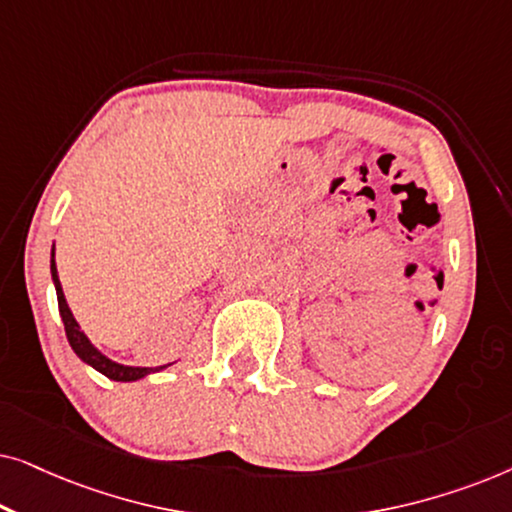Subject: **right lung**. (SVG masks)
<instances>
[{
  "instance_id": "1",
  "label": "right lung",
  "mask_w": 512,
  "mask_h": 512,
  "mask_svg": "<svg viewBox=\"0 0 512 512\" xmlns=\"http://www.w3.org/2000/svg\"><path fill=\"white\" fill-rule=\"evenodd\" d=\"M51 279H53L55 293H58V310H60L62 324H65V333H67L69 347L74 349V354L79 356L83 363H88L90 368H95L97 373H102L104 377H109V380H114V382H135V380H142V377H146V375L160 373V370H165L167 366H172V363H165V366H158V368L123 366V363H118L114 359H109V356H104L100 349H97L93 342L88 340V335L81 331L79 321L74 319L72 310H69L65 291H62V284H60V277H58V268H55V244H53V249H51Z\"/></svg>"
}]
</instances>
